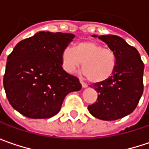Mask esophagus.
Masks as SVG:
<instances>
[{"label": "esophagus", "mask_w": 149, "mask_h": 149, "mask_svg": "<svg viewBox=\"0 0 149 149\" xmlns=\"http://www.w3.org/2000/svg\"><path fill=\"white\" fill-rule=\"evenodd\" d=\"M80 84H82V87H83V88H87V87H88V85H87L84 82H83L82 80H80Z\"/></svg>", "instance_id": "1"}]
</instances>
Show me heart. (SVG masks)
<instances>
[{"label": "heart", "instance_id": "heart-1", "mask_svg": "<svg viewBox=\"0 0 149 149\" xmlns=\"http://www.w3.org/2000/svg\"><path fill=\"white\" fill-rule=\"evenodd\" d=\"M62 66L68 73H73L81 63L83 75L92 83L107 81L116 66V53L95 41H82L76 44L74 49L65 47L61 53Z\"/></svg>", "mask_w": 149, "mask_h": 149}]
</instances>
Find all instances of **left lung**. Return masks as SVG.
Here are the masks:
<instances>
[{"label":"left lung","mask_w":149,"mask_h":149,"mask_svg":"<svg viewBox=\"0 0 149 149\" xmlns=\"http://www.w3.org/2000/svg\"><path fill=\"white\" fill-rule=\"evenodd\" d=\"M103 40L116 56L113 75L105 82L95 84L98 97L89 105L90 113L98 119L114 121L131 114L143 93L144 64L138 51L116 35H92Z\"/></svg>","instance_id":"left-lung-1"}]
</instances>
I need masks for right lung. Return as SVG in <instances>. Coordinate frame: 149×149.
Returning <instances> with one entry per match:
<instances>
[{
	"label": "right lung",
	"instance_id": "right-lung-1",
	"mask_svg": "<svg viewBox=\"0 0 149 149\" xmlns=\"http://www.w3.org/2000/svg\"><path fill=\"white\" fill-rule=\"evenodd\" d=\"M72 33L38 32L19 41L8 57L3 85L12 107L33 119L58 114L67 94L82 85L62 67L61 53Z\"/></svg>",
	"mask_w": 149,
	"mask_h": 149
}]
</instances>
